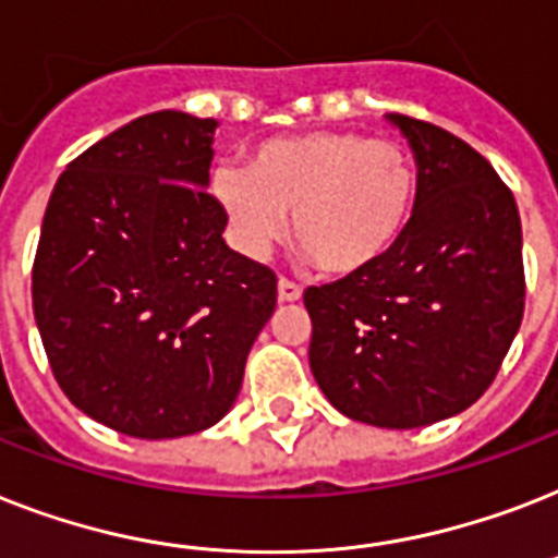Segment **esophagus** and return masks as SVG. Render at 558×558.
<instances>
[{
  "mask_svg": "<svg viewBox=\"0 0 558 558\" xmlns=\"http://www.w3.org/2000/svg\"><path fill=\"white\" fill-rule=\"evenodd\" d=\"M301 294H303V289L298 287V283H292V280H287V278L278 280V298H280V303L301 301Z\"/></svg>",
  "mask_w": 558,
  "mask_h": 558,
  "instance_id": "esophagus-1",
  "label": "esophagus"
}]
</instances>
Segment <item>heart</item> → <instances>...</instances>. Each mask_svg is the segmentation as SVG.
Segmentation results:
<instances>
[{"label":"heart","instance_id":"b5f03b06","mask_svg":"<svg viewBox=\"0 0 558 558\" xmlns=\"http://www.w3.org/2000/svg\"><path fill=\"white\" fill-rule=\"evenodd\" d=\"M215 197L248 255L287 232L329 275H352L381 260L410 226L418 174L396 140L357 131H303L266 140L248 169H220Z\"/></svg>","mask_w":558,"mask_h":558}]
</instances>
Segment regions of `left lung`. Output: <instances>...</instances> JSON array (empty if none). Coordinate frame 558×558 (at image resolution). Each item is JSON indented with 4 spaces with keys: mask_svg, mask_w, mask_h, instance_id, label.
<instances>
[{
    "mask_svg": "<svg viewBox=\"0 0 558 558\" xmlns=\"http://www.w3.org/2000/svg\"><path fill=\"white\" fill-rule=\"evenodd\" d=\"M418 166L410 226L381 260L310 287V366L329 404L387 429L459 415L490 387L524 312L522 220L482 154L387 114Z\"/></svg>",
    "mask_w": 558,
    "mask_h": 558,
    "instance_id": "8db88e82",
    "label": "left lung"
}]
</instances>
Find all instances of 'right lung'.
I'll use <instances>...</instances> for the list:
<instances>
[{
    "mask_svg": "<svg viewBox=\"0 0 558 558\" xmlns=\"http://www.w3.org/2000/svg\"><path fill=\"white\" fill-rule=\"evenodd\" d=\"M217 120L137 117L53 185L34 318L71 404L134 438H180L232 410L278 278L226 246L206 192Z\"/></svg>",
    "mask_w": 558,
    "mask_h": 558,
    "instance_id": "obj_1",
    "label": "right lung"
}]
</instances>
